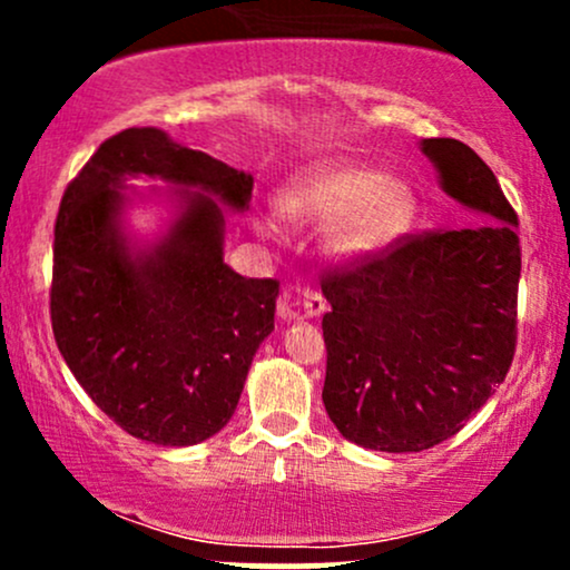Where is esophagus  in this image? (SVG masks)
<instances>
[{
    "instance_id": "obj_1",
    "label": "esophagus",
    "mask_w": 570,
    "mask_h": 570,
    "mask_svg": "<svg viewBox=\"0 0 570 570\" xmlns=\"http://www.w3.org/2000/svg\"><path fill=\"white\" fill-rule=\"evenodd\" d=\"M299 307H303V313L305 316H322V313L326 311V297L318 289H303L299 292ZM299 316V311H297V305H292V303H286L284 307H281V318H297Z\"/></svg>"
}]
</instances>
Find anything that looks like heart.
<instances>
[{
    "label": "heart",
    "instance_id": "obj_1",
    "mask_svg": "<svg viewBox=\"0 0 570 570\" xmlns=\"http://www.w3.org/2000/svg\"><path fill=\"white\" fill-rule=\"evenodd\" d=\"M281 208L294 219L330 222L326 246L351 263L389 252L417 219V198L407 181L356 163L299 171L281 193Z\"/></svg>",
    "mask_w": 570,
    "mask_h": 570
}]
</instances>
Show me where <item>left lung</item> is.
Listing matches in <instances>:
<instances>
[{
    "label": "left lung",
    "mask_w": 570,
    "mask_h": 570,
    "mask_svg": "<svg viewBox=\"0 0 570 570\" xmlns=\"http://www.w3.org/2000/svg\"><path fill=\"white\" fill-rule=\"evenodd\" d=\"M458 230L404 235L322 276L324 407L345 440L421 453L466 426L503 383L517 345V214L488 163L458 139H423Z\"/></svg>",
    "instance_id": "left-lung-1"
}]
</instances>
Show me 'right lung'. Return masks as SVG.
Listing matches in <instances>:
<instances>
[{
    "label": "right lung",
    "mask_w": 570,
    "mask_h": 570,
    "mask_svg": "<svg viewBox=\"0 0 570 570\" xmlns=\"http://www.w3.org/2000/svg\"><path fill=\"white\" fill-rule=\"evenodd\" d=\"M126 175L204 193H185L186 212L158 247L130 253L119 227ZM252 185L158 128H128L63 193L50 284L56 345L96 407L136 440L187 448L217 434L273 332L278 281L225 265V217L210 198L240 212Z\"/></svg>",
    "instance_id": "1"
}]
</instances>
